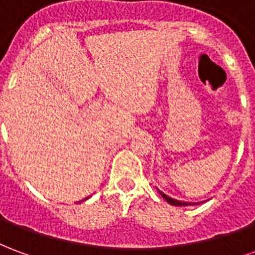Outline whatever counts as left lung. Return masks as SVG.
Returning <instances> with one entry per match:
<instances>
[{
	"instance_id": "left-lung-1",
	"label": "left lung",
	"mask_w": 255,
	"mask_h": 255,
	"mask_svg": "<svg viewBox=\"0 0 255 255\" xmlns=\"http://www.w3.org/2000/svg\"><path fill=\"white\" fill-rule=\"evenodd\" d=\"M160 194H161V197L164 198L166 202L171 203V205H175V206H187V205H192V203H190V202H182V201H176V199H173V198L165 195L164 192L160 191Z\"/></svg>"
}]
</instances>
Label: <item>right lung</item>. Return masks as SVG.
I'll list each match as a JSON object with an SVG mask.
<instances>
[{"label":"right lung","instance_id":"obj_1","mask_svg":"<svg viewBox=\"0 0 255 255\" xmlns=\"http://www.w3.org/2000/svg\"><path fill=\"white\" fill-rule=\"evenodd\" d=\"M86 199H87V198H86ZM83 201H84V199H83Z\"/></svg>","mask_w":255,"mask_h":255}]
</instances>
